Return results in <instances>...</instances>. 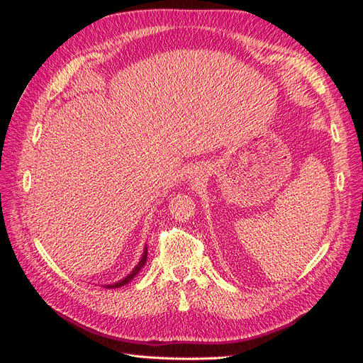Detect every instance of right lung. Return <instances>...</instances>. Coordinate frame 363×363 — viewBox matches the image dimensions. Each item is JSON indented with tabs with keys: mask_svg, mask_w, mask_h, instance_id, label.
<instances>
[{
	"mask_svg": "<svg viewBox=\"0 0 363 363\" xmlns=\"http://www.w3.org/2000/svg\"><path fill=\"white\" fill-rule=\"evenodd\" d=\"M147 256H148V248L145 247V250H144V252H142V257H140L139 263L136 265V268H135L133 271H131L125 279L119 280V281H116V283H113V284H106V288H121V286H124V284H127L131 279H135V276H136V274L140 271V268H144L145 262H147Z\"/></svg>",
	"mask_w": 363,
	"mask_h": 363,
	"instance_id": "add662e5",
	"label": "right lung"
}]
</instances>
